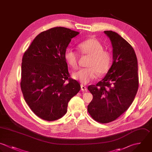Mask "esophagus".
<instances>
[{
	"label": "esophagus",
	"instance_id": "34e87169",
	"mask_svg": "<svg viewBox=\"0 0 152 152\" xmlns=\"http://www.w3.org/2000/svg\"><path fill=\"white\" fill-rule=\"evenodd\" d=\"M81 90L82 91H87V87L85 86H84L83 84H81Z\"/></svg>",
	"mask_w": 152,
	"mask_h": 152
}]
</instances>
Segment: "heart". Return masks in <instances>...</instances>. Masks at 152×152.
I'll return each mask as SVG.
<instances>
[{"label":"heart","instance_id":"b5f03b06","mask_svg":"<svg viewBox=\"0 0 152 152\" xmlns=\"http://www.w3.org/2000/svg\"><path fill=\"white\" fill-rule=\"evenodd\" d=\"M81 53L90 57L87 68H81L72 73V77L83 84H88L97 78L98 74L103 75L108 72L112 64L110 53L103 50L104 47L97 39H87L78 45ZM64 59L72 68L78 66V55L71 48L66 49Z\"/></svg>","mask_w":152,"mask_h":152}]
</instances>
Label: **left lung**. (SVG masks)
Wrapping results in <instances>:
<instances>
[{"label": "left lung", "instance_id": "left-lung-1", "mask_svg": "<svg viewBox=\"0 0 152 152\" xmlns=\"http://www.w3.org/2000/svg\"><path fill=\"white\" fill-rule=\"evenodd\" d=\"M104 33L112 44L113 62L101 81L88 87L93 97L87 110L94 120L104 124L115 120L131 106L138 90V77L132 47L115 32Z\"/></svg>", "mask_w": 152, "mask_h": 152}]
</instances>
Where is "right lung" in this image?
Segmentation results:
<instances>
[{"label":"right lung","instance_id":"obj_1","mask_svg":"<svg viewBox=\"0 0 152 152\" xmlns=\"http://www.w3.org/2000/svg\"><path fill=\"white\" fill-rule=\"evenodd\" d=\"M79 32L55 27L40 33L24 53L21 65V88L31 110L48 121L62 118L69 100L81 89L69 78L64 53Z\"/></svg>","mask_w":152,"mask_h":152}]
</instances>
